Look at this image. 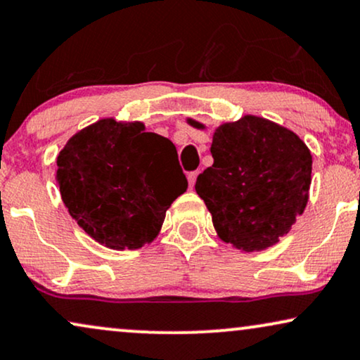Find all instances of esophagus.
<instances>
[{
  "label": "esophagus",
  "instance_id": "34e87169",
  "mask_svg": "<svg viewBox=\"0 0 360 360\" xmlns=\"http://www.w3.org/2000/svg\"><path fill=\"white\" fill-rule=\"evenodd\" d=\"M198 176H199V171H193V172H189V174H188V181H189L191 188H193V186H194L195 179H198Z\"/></svg>",
  "mask_w": 360,
  "mask_h": 360
}]
</instances>
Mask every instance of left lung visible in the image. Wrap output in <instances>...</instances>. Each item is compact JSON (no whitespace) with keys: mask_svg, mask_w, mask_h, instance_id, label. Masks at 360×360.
<instances>
[{"mask_svg":"<svg viewBox=\"0 0 360 360\" xmlns=\"http://www.w3.org/2000/svg\"><path fill=\"white\" fill-rule=\"evenodd\" d=\"M191 127L202 123L188 118ZM214 165L195 181L224 242L242 252L275 245L303 214L313 156L303 140L266 118L245 115L212 136Z\"/></svg>","mask_w":360,"mask_h":360,"instance_id":"8db88e82","label":"left lung"}]
</instances>
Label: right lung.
Returning a JSON list of instances; mask_svg holds the SVG:
<instances>
[{"instance_id":"add662e5","label":"right lung","mask_w":360,"mask_h":360,"mask_svg":"<svg viewBox=\"0 0 360 360\" xmlns=\"http://www.w3.org/2000/svg\"><path fill=\"white\" fill-rule=\"evenodd\" d=\"M56 181L72 219L112 250H136L160 233L166 210L188 189L177 151L140 122L102 118L57 156Z\"/></svg>"}]
</instances>
